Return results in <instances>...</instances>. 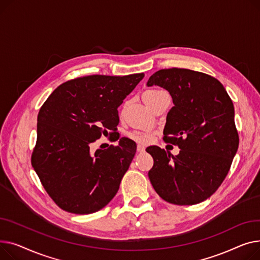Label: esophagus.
<instances>
[{"label": "esophagus", "instance_id": "1", "mask_svg": "<svg viewBox=\"0 0 260 260\" xmlns=\"http://www.w3.org/2000/svg\"><path fill=\"white\" fill-rule=\"evenodd\" d=\"M136 150H137V152H144L145 151V147L142 146V145H139V146H137Z\"/></svg>", "mask_w": 260, "mask_h": 260}]
</instances>
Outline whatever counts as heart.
<instances>
[{"instance_id":"b5f03b06","label":"heart","mask_w":260,"mask_h":260,"mask_svg":"<svg viewBox=\"0 0 260 260\" xmlns=\"http://www.w3.org/2000/svg\"><path fill=\"white\" fill-rule=\"evenodd\" d=\"M165 95H168V94L162 90L150 89V90H147L144 93V100H145L146 104L148 106H150L151 104L155 103L156 101H158L160 98H162ZM129 136L134 142L139 143V144H143V145H147V144L151 143L152 140H153V133L149 130H136V131L131 132Z\"/></svg>"}]
</instances>
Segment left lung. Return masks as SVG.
<instances>
[{
  "label": "left lung",
  "mask_w": 260,
  "mask_h": 260,
  "mask_svg": "<svg viewBox=\"0 0 260 260\" xmlns=\"http://www.w3.org/2000/svg\"><path fill=\"white\" fill-rule=\"evenodd\" d=\"M153 85L172 98L164 140L180 151L174 156L157 146L148 147L154 160L149 179L168 203L200 204L221 185L238 149L232 100L218 80L190 69L158 70L147 83Z\"/></svg>",
  "instance_id": "8db88e82"
}]
</instances>
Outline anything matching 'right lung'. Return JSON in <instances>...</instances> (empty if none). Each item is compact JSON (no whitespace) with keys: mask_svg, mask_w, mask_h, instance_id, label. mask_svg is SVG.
<instances>
[{"mask_svg":"<svg viewBox=\"0 0 260 260\" xmlns=\"http://www.w3.org/2000/svg\"><path fill=\"white\" fill-rule=\"evenodd\" d=\"M144 73L88 75L58 86L41 107L31 164L53 202L74 214L108 205L135 155L136 144L116 136L107 149L92 151L100 137L117 130V108Z\"/></svg>","mask_w":260,"mask_h":260,"instance_id":"right-lung-1","label":"right lung"}]
</instances>
